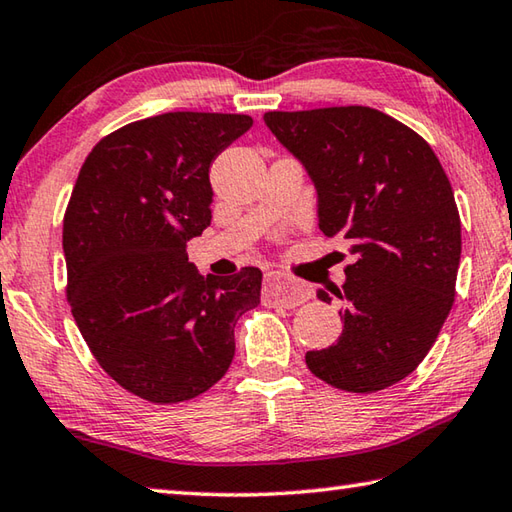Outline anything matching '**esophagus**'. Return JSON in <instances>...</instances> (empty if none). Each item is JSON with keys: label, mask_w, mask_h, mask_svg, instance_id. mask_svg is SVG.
<instances>
[{"label": "esophagus", "mask_w": 512, "mask_h": 512, "mask_svg": "<svg viewBox=\"0 0 512 512\" xmlns=\"http://www.w3.org/2000/svg\"><path fill=\"white\" fill-rule=\"evenodd\" d=\"M264 293L270 304L284 306V308H295L299 304H304L306 299H310V288L306 284L295 282V279L284 277L279 273L266 275Z\"/></svg>", "instance_id": "34e87169"}]
</instances>
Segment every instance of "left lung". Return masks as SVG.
<instances>
[{"label": "left lung", "mask_w": 512, "mask_h": 512, "mask_svg": "<svg viewBox=\"0 0 512 512\" xmlns=\"http://www.w3.org/2000/svg\"><path fill=\"white\" fill-rule=\"evenodd\" d=\"M264 122L313 179L319 228L355 255L330 290L339 342L308 350L306 366L348 393L402 382L455 302L462 222L442 164L422 135L368 106L273 110Z\"/></svg>", "instance_id": "left-lung-1"}]
</instances>
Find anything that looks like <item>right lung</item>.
<instances>
[{
  "label": "right lung",
  "mask_w": 512,
  "mask_h": 512,
  "mask_svg": "<svg viewBox=\"0 0 512 512\" xmlns=\"http://www.w3.org/2000/svg\"><path fill=\"white\" fill-rule=\"evenodd\" d=\"M248 115L164 113L99 139L64 215L66 297L106 373L153 404L193 399L235 355V324L259 304L262 270L202 275L188 239L210 226L208 170Z\"/></svg>",
  "instance_id": "1"
}]
</instances>
